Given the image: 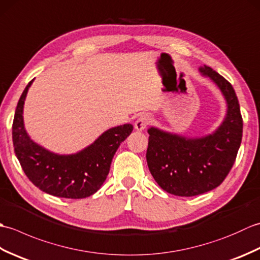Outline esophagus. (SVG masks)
I'll list each match as a JSON object with an SVG mask.
<instances>
[{"mask_svg":"<svg viewBox=\"0 0 260 260\" xmlns=\"http://www.w3.org/2000/svg\"><path fill=\"white\" fill-rule=\"evenodd\" d=\"M151 123V117L148 115H141L135 121V129L143 131Z\"/></svg>","mask_w":260,"mask_h":260,"instance_id":"esophagus-1","label":"esophagus"}]
</instances>
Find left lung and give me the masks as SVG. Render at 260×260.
<instances>
[{
  "instance_id": "8db88e82",
  "label": "left lung",
  "mask_w": 260,
  "mask_h": 260,
  "mask_svg": "<svg viewBox=\"0 0 260 260\" xmlns=\"http://www.w3.org/2000/svg\"><path fill=\"white\" fill-rule=\"evenodd\" d=\"M228 104L227 116L213 134L185 139L151 127L146 161L157 184L171 194L193 197L211 191L227 178L241 144L242 117L234 87L221 75L204 66Z\"/></svg>"
}]
</instances>
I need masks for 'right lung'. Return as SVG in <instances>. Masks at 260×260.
I'll use <instances>...</instances> for the list:
<instances>
[{
	"instance_id": "right-lung-1",
	"label": "right lung",
	"mask_w": 260,
	"mask_h": 260,
	"mask_svg": "<svg viewBox=\"0 0 260 260\" xmlns=\"http://www.w3.org/2000/svg\"><path fill=\"white\" fill-rule=\"evenodd\" d=\"M31 80L19 99L15 109L12 140L15 155L22 170L41 191L66 199H84L97 192L109 173L110 163L120 143L133 125L124 124L105 132L93 144L71 155L49 152L27 136L23 125V105Z\"/></svg>"
}]
</instances>
